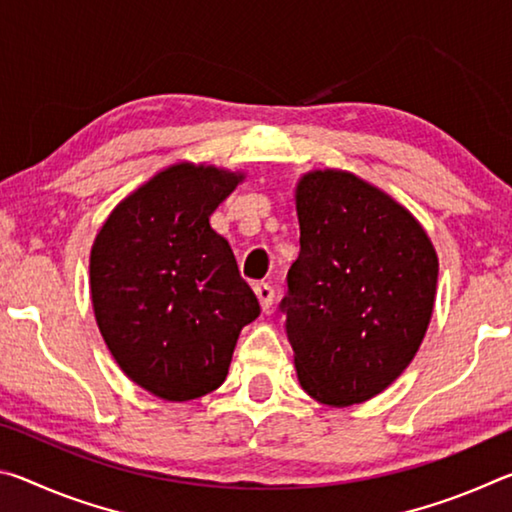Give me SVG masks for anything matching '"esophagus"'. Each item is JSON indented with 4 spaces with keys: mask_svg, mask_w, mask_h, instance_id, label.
I'll return each mask as SVG.
<instances>
[{
    "mask_svg": "<svg viewBox=\"0 0 512 512\" xmlns=\"http://www.w3.org/2000/svg\"><path fill=\"white\" fill-rule=\"evenodd\" d=\"M253 289H255V293H257L259 305H262V309H264V311L271 309L273 298H275V289L271 287V284H268V282H257Z\"/></svg>",
    "mask_w": 512,
    "mask_h": 512,
    "instance_id": "34e87169",
    "label": "esophagus"
}]
</instances>
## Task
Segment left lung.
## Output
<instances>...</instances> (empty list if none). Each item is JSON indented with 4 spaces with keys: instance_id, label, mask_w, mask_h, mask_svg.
Masks as SVG:
<instances>
[{
    "instance_id": "obj_1",
    "label": "left lung",
    "mask_w": 512,
    "mask_h": 512,
    "mask_svg": "<svg viewBox=\"0 0 512 512\" xmlns=\"http://www.w3.org/2000/svg\"><path fill=\"white\" fill-rule=\"evenodd\" d=\"M296 207L300 255L280 311L298 379L323 404L366 402L420 348L436 298V250L402 205L352 173H307Z\"/></svg>"
}]
</instances>
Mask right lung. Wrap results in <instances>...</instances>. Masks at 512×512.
Wrapping results in <instances>:
<instances>
[{"mask_svg":"<svg viewBox=\"0 0 512 512\" xmlns=\"http://www.w3.org/2000/svg\"><path fill=\"white\" fill-rule=\"evenodd\" d=\"M241 176L176 164L103 223L90 257L94 316L119 368L171 402L223 384L241 327L259 316L210 216Z\"/></svg>","mask_w":512,"mask_h":512,"instance_id":"add662e5","label":"right lung"}]
</instances>
